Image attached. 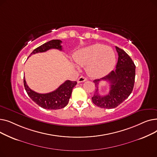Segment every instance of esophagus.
Masks as SVG:
<instances>
[{
    "label": "esophagus",
    "instance_id": "obj_1",
    "mask_svg": "<svg viewBox=\"0 0 157 157\" xmlns=\"http://www.w3.org/2000/svg\"><path fill=\"white\" fill-rule=\"evenodd\" d=\"M87 80V79L84 77V76H81L78 78V83H81V82H84V81H86Z\"/></svg>",
    "mask_w": 157,
    "mask_h": 157
}]
</instances>
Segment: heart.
I'll list each match as a JSON object with an SVG mask.
<instances>
[{
    "label": "heart",
    "instance_id": "heart-1",
    "mask_svg": "<svg viewBox=\"0 0 157 157\" xmlns=\"http://www.w3.org/2000/svg\"><path fill=\"white\" fill-rule=\"evenodd\" d=\"M74 60L81 65H88V71L92 76H100L112 70L115 55L110 47L94 44L78 51Z\"/></svg>",
    "mask_w": 157,
    "mask_h": 157
}]
</instances>
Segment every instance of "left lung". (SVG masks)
I'll return each mask as SVG.
<instances>
[{
  "mask_svg": "<svg viewBox=\"0 0 157 157\" xmlns=\"http://www.w3.org/2000/svg\"><path fill=\"white\" fill-rule=\"evenodd\" d=\"M116 49L118 54L116 69L105 77L94 80L96 89L92 100L95 105L101 108H117L127 99L133 90L136 65L124 50L117 46H116ZM102 80H108L110 83V90L109 94L104 96L98 94V84Z\"/></svg>",
  "mask_w": 157,
  "mask_h": 157,
  "instance_id": "1",
  "label": "left lung"
}]
</instances>
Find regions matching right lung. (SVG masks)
<instances>
[{
	"label": "right lung",
	"instance_id": "obj_1",
	"mask_svg": "<svg viewBox=\"0 0 157 157\" xmlns=\"http://www.w3.org/2000/svg\"><path fill=\"white\" fill-rule=\"evenodd\" d=\"M62 41L53 39L36 48L31 54L45 52L50 49H57L62 50ZM24 86L31 99L37 105L46 109H59L65 108L69 103L73 88L77 84L76 81H65L53 92L48 94H39L31 90L27 85L25 77L23 78Z\"/></svg>",
	"mask_w": 157,
	"mask_h": 157
}]
</instances>
